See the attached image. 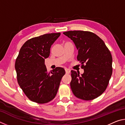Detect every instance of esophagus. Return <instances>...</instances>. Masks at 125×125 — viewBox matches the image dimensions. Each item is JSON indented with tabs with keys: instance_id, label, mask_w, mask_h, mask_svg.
<instances>
[{
	"instance_id": "34e87169",
	"label": "esophagus",
	"mask_w": 125,
	"mask_h": 125,
	"mask_svg": "<svg viewBox=\"0 0 125 125\" xmlns=\"http://www.w3.org/2000/svg\"><path fill=\"white\" fill-rule=\"evenodd\" d=\"M65 73L67 74H69V73H70V71H69L67 68H65Z\"/></svg>"
}]
</instances>
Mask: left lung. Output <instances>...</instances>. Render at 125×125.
Wrapping results in <instances>:
<instances>
[{"mask_svg":"<svg viewBox=\"0 0 125 125\" xmlns=\"http://www.w3.org/2000/svg\"><path fill=\"white\" fill-rule=\"evenodd\" d=\"M63 34L73 40L78 50L77 60L84 72L71 71L73 94L84 100L98 98L105 92L113 73V58L108 48L98 36L90 31H69Z\"/></svg>","mask_w":125,"mask_h":125,"instance_id":"1","label":"left lung"}]
</instances>
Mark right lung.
<instances>
[{"instance_id": "1", "label": "right lung", "mask_w": 125, "mask_h": 125, "mask_svg": "<svg viewBox=\"0 0 125 125\" xmlns=\"http://www.w3.org/2000/svg\"><path fill=\"white\" fill-rule=\"evenodd\" d=\"M60 35V32L46 33L28 40L21 47L16 59L15 68L18 84L33 102L45 104L53 100L65 74L61 67L48 72L45 64L51 47Z\"/></svg>"}]
</instances>
